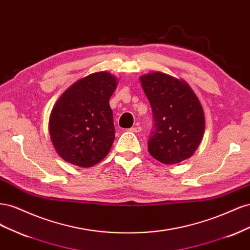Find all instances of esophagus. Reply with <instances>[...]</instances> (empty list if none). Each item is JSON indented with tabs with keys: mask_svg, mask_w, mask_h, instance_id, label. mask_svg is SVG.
<instances>
[{
	"mask_svg": "<svg viewBox=\"0 0 250 250\" xmlns=\"http://www.w3.org/2000/svg\"><path fill=\"white\" fill-rule=\"evenodd\" d=\"M129 131H131V132H134V133L141 132V131H142V127H141V126H139V125H137V126H134V127L130 128Z\"/></svg>",
	"mask_w": 250,
	"mask_h": 250,
	"instance_id": "obj_1",
	"label": "esophagus"
}]
</instances>
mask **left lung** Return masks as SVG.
<instances>
[{
    "label": "left lung",
    "instance_id": "1",
    "mask_svg": "<svg viewBox=\"0 0 250 250\" xmlns=\"http://www.w3.org/2000/svg\"><path fill=\"white\" fill-rule=\"evenodd\" d=\"M140 80L153 112L154 129L148 141L150 155L166 165L191 157L206 127L197 96L185 80L161 72L144 75Z\"/></svg>",
    "mask_w": 250,
    "mask_h": 250
}]
</instances>
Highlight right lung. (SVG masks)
Returning <instances> with one entry per match:
<instances>
[{"label": "right lung", "instance_id": "1", "mask_svg": "<svg viewBox=\"0 0 250 250\" xmlns=\"http://www.w3.org/2000/svg\"><path fill=\"white\" fill-rule=\"evenodd\" d=\"M118 84L107 72L75 82L52 109L49 132L56 152L65 162L89 168L106 156L115 141L109 99Z\"/></svg>", "mask_w": 250, "mask_h": 250}]
</instances>
